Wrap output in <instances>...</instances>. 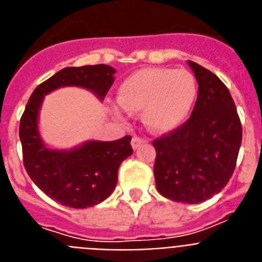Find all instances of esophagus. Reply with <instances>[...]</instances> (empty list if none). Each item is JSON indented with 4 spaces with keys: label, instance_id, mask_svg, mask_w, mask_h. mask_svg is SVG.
Wrapping results in <instances>:
<instances>
[{
    "label": "esophagus",
    "instance_id": "obj_1",
    "mask_svg": "<svg viewBox=\"0 0 262 262\" xmlns=\"http://www.w3.org/2000/svg\"><path fill=\"white\" fill-rule=\"evenodd\" d=\"M145 142H147V140H144V139L138 138V136H134L133 140H131V145H133L134 149H138V148L140 147L142 144H144Z\"/></svg>",
    "mask_w": 262,
    "mask_h": 262
}]
</instances>
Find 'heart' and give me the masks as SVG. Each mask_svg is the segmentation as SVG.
Masks as SVG:
<instances>
[{
	"mask_svg": "<svg viewBox=\"0 0 262 262\" xmlns=\"http://www.w3.org/2000/svg\"><path fill=\"white\" fill-rule=\"evenodd\" d=\"M198 86L186 69L145 68L127 77L119 86V102L129 111H142L145 126L155 133H170L189 119ZM114 114L124 118V110Z\"/></svg>",
	"mask_w": 262,
	"mask_h": 262,
	"instance_id": "b5f03b06",
	"label": "heart"
}]
</instances>
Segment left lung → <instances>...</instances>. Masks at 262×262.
<instances>
[{
	"label": "left lung",
	"instance_id": "8db88e82",
	"mask_svg": "<svg viewBox=\"0 0 262 262\" xmlns=\"http://www.w3.org/2000/svg\"><path fill=\"white\" fill-rule=\"evenodd\" d=\"M198 82L190 118L156 139L155 180L161 195L174 202L201 203L228 184L242 144L235 102L226 85L209 69L187 60Z\"/></svg>",
	"mask_w": 262,
	"mask_h": 262
}]
</instances>
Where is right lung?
Returning a JSON list of instances; mask_svg holds the SVG:
<instances>
[{
  "label": "right lung",
  "instance_id": "right-lung-1",
  "mask_svg": "<svg viewBox=\"0 0 262 262\" xmlns=\"http://www.w3.org/2000/svg\"><path fill=\"white\" fill-rule=\"evenodd\" d=\"M110 66L67 67L41 82L30 97L20 118L23 164L34 184L60 205L86 209L105 201L118 182V169L133 155L131 136L114 142L88 140L71 149L51 148L39 131V111L45 96L59 88L77 86L103 101L114 82Z\"/></svg>",
  "mask_w": 262,
  "mask_h": 262
}]
</instances>
